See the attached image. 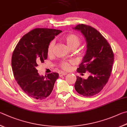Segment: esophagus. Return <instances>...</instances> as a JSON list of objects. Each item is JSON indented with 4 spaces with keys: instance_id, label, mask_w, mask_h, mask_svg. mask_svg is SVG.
I'll return each mask as SVG.
<instances>
[{
    "instance_id": "obj_1",
    "label": "esophagus",
    "mask_w": 127,
    "mask_h": 127,
    "mask_svg": "<svg viewBox=\"0 0 127 127\" xmlns=\"http://www.w3.org/2000/svg\"><path fill=\"white\" fill-rule=\"evenodd\" d=\"M67 73H66V72H63V71H62V72L59 73V76L60 77H62V76H63V75H65Z\"/></svg>"
}]
</instances>
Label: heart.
I'll return each mask as SVG.
<instances>
[{"instance_id": "heart-1", "label": "heart", "mask_w": 127, "mask_h": 127, "mask_svg": "<svg viewBox=\"0 0 127 127\" xmlns=\"http://www.w3.org/2000/svg\"><path fill=\"white\" fill-rule=\"evenodd\" d=\"M66 44L70 49H75L80 44V39L77 35L74 34H68L66 35L64 38ZM54 41H52L50 43L49 46L48 47L47 53L49 56L52 55L53 53V50L54 46ZM72 63V62H68L66 61L62 62L60 64V66L62 68H63L64 70H68L70 68V64Z\"/></svg>"}]
</instances>
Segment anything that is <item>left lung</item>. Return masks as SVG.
I'll list each match as a JSON object with an SVG mask.
<instances>
[{"label":"left lung","mask_w":127,"mask_h":127,"mask_svg":"<svg viewBox=\"0 0 127 127\" xmlns=\"http://www.w3.org/2000/svg\"><path fill=\"white\" fill-rule=\"evenodd\" d=\"M81 32L87 41V51L77 69L83 75L88 71L87 79L77 76L75 91L84 96L98 94L105 86L112 72L114 54L109 43L97 30L89 25L78 24L73 28Z\"/></svg>","instance_id":"8db88e82"}]
</instances>
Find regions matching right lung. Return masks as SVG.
<instances>
[{"label":"right lung","mask_w":127,"mask_h":127,"mask_svg":"<svg viewBox=\"0 0 127 127\" xmlns=\"http://www.w3.org/2000/svg\"><path fill=\"white\" fill-rule=\"evenodd\" d=\"M61 32L60 30L35 28L25 34L14 50L11 58L14 77L30 97L43 100L52 93L59 74L40 76L36 66L47 59L50 42Z\"/></svg>","instance_id":"obj_1"}]
</instances>
